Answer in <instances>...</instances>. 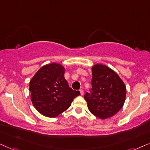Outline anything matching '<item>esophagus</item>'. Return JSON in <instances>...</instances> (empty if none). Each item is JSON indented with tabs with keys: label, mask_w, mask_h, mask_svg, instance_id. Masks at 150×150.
Wrapping results in <instances>:
<instances>
[{
	"label": "esophagus",
	"mask_w": 150,
	"mask_h": 150,
	"mask_svg": "<svg viewBox=\"0 0 150 150\" xmlns=\"http://www.w3.org/2000/svg\"><path fill=\"white\" fill-rule=\"evenodd\" d=\"M79 92H80V94H81V95H83V93H84V92H83V91L82 89L79 90Z\"/></svg>",
	"instance_id": "obj_1"
}]
</instances>
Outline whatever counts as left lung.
<instances>
[{"label": "left lung", "instance_id": "1", "mask_svg": "<svg viewBox=\"0 0 150 150\" xmlns=\"http://www.w3.org/2000/svg\"><path fill=\"white\" fill-rule=\"evenodd\" d=\"M92 72V88L84 95L88 108L99 119L109 118L123 107L126 88L119 75L106 66L96 64Z\"/></svg>", "mask_w": 150, "mask_h": 150}]
</instances>
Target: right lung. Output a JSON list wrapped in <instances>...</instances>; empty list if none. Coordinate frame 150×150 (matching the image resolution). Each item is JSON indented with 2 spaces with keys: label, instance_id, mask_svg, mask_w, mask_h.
Instances as JSON below:
<instances>
[{
  "label": "right lung",
  "instance_id": "add662e5",
  "mask_svg": "<svg viewBox=\"0 0 150 150\" xmlns=\"http://www.w3.org/2000/svg\"><path fill=\"white\" fill-rule=\"evenodd\" d=\"M33 105L42 115L55 117L67 110L73 99L80 95L69 87L64 78V68L52 63L44 66L29 83Z\"/></svg>",
  "mask_w": 150,
  "mask_h": 150
}]
</instances>
